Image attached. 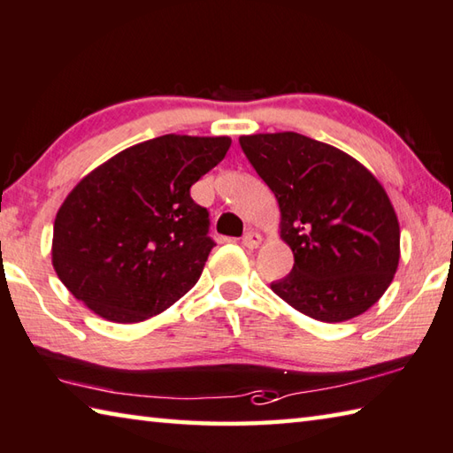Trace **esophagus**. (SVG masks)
<instances>
[{
	"mask_svg": "<svg viewBox=\"0 0 453 453\" xmlns=\"http://www.w3.org/2000/svg\"><path fill=\"white\" fill-rule=\"evenodd\" d=\"M242 243H243V248H248V250L259 248V243H261V234H257V232H248V234L243 235Z\"/></svg>",
	"mask_w": 453,
	"mask_h": 453,
	"instance_id": "obj_1",
	"label": "esophagus"
}]
</instances>
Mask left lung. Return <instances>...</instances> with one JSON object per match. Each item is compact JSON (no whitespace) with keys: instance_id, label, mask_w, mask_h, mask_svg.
Returning <instances> with one entry per match:
<instances>
[{"instance_id":"1","label":"left lung","mask_w":453,"mask_h":453,"mask_svg":"<svg viewBox=\"0 0 453 453\" xmlns=\"http://www.w3.org/2000/svg\"><path fill=\"white\" fill-rule=\"evenodd\" d=\"M251 166L275 194L293 271L271 289L325 323L363 315L400 261V226L388 194L347 152L297 133L240 136Z\"/></svg>"}]
</instances>
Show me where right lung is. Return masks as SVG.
<instances>
[{"mask_svg":"<svg viewBox=\"0 0 453 453\" xmlns=\"http://www.w3.org/2000/svg\"><path fill=\"white\" fill-rule=\"evenodd\" d=\"M229 146V136L164 134L88 172L53 226V267L73 297L122 325L184 297L216 245L190 188Z\"/></svg>","mask_w":453,"mask_h":453,"instance_id":"right-lung-1","label":"right lung"}]
</instances>
